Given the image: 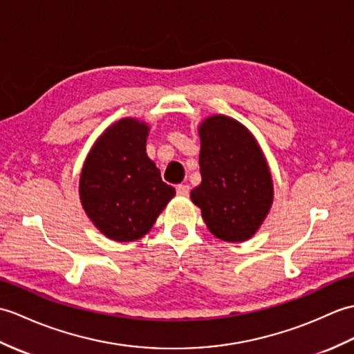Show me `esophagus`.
Masks as SVG:
<instances>
[{"instance_id":"esophagus-1","label":"esophagus","mask_w":354,"mask_h":354,"mask_svg":"<svg viewBox=\"0 0 354 354\" xmlns=\"http://www.w3.org/2000/svg\"><path fill=\"white\" fill-rule=\"evenodd\" d=\"M176 189H177V194L180 195V197H187V195H189V191H191L189 186H187V185H178Z\"/></svg>"}]
</instances>
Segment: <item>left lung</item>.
Instances as JSON below:
<instances>
[{
	"label": "left lung",
	"instance_id": "8db88e82",
	"mask_svg": "<svg viewBox=\"0 0 354 354\" xmlns=\"http://www.w3.org/2000/svg\"><path fill=\"white\" fill-rule=\"evenodd\" d=\"M201 183L191 200L212 234L242 242L259 230L272 204V178L257 140L224 115L209 116L198 129Z\"/></svg>",
	"mask_w": 354,
	"mask_h": 354
}]
</instances>
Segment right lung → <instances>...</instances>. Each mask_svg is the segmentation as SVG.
<instances>
[{
  "instance_id": "right-lung-1",
  "label": "right lung",
  "mask_w": 354,
  "mask_h": 354,
  "mask_svg": "<svg viewBox=\"0 0 354 354\" xmlns=\"http://www.w3.org/2000/svg\"><path fill=\"white\" fill-rule=\"evenodd\" d=\"M148 131L145 122L124 118L97 139L83 165L82 206L93 225L116 242L142 238L176 195L147 156Z\"/></svg>"
}]
</instances>
